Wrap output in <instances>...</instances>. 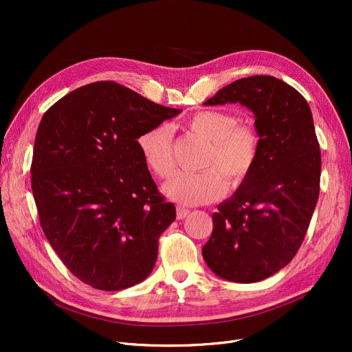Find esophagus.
Segmentation results:
<instances>
[{
  "mask_svg": "<svg viewBox=\"0 0 352 352\" xmlns=\"http://www.w3.org/2000/svg\"><path fill=\"white\" fill-rule=\"evenodd\" d=\"M188 214H190L188 208H186V207H177V218L178 219L186 218Z\"/></svg>",
  "mask_w": 352,
  "mask_h": 352,
  "instance_id": "obj_1",
  "label": "esophagus"
}]
</instances>
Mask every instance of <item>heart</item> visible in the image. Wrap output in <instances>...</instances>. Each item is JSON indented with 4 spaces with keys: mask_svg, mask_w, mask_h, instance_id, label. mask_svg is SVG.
Instances as JSON below:
<instances>
[{
    "mask_svg": "<svg viewBox=\"0 0 352 352\" xmlns=\"http://www.w3.org/2000/svg\"><path fill=\"white\" fill-rule=\"evenodd\" d=\"M192 133L204 138L208 148L201 173H179L164 186V192L186 206L206 204L241 187L252 173L260 154V134L251 124L223 109L197 111L187 121ZM144 162L157 177L168 178L175 171L173 129L158 124L138 138Z\"/></svg>",
    "mask_w": 352,
    "mask_h": 352,
    "instance_id": "heart-1",
    "label": "heart"
}]
</instances>
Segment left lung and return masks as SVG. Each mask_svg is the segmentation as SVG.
<instances>
[{
    "mask_svg": "<svg viewBox=\"0 0 352 352\" xmlns=\"http://www.w3.org/2000/svg\"><path fill=\"white\" fill-rule=\"evenodd\" d=\"M227 102L254 113L260 154L247 181L212 214L202 256L221 278L250 284L284 268L300 250L320 195L321 151L309 105L287 82L241 78L204 104Z\"/></svg>",
    "mask_w": 352,
    "mask_h": 352,
    "instance_id": "1",
    "label": "left lung"
}]
</instances>
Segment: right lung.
Segmentation results:
<instances>
[{
	"label": "right lung",
	"mask_w": 352,
	"mask_h": 352,
	"mask_svg": "<svg viewBox=\"0 0 352 352\" xmlns=\"http://www.w3.org/2000/svg\"><path fill=\"white\" fill-rule=\"evenodd\" d=\"M178 114L100 81L43 116L31 164L35 206L48 243L84 284L118 291L151 274L175 207L160 194L137 140Z\"/></svg>",
	"instance_id": "obj_1"
}]
</instances>
